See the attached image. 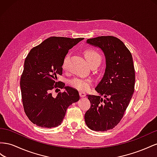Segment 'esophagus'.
I'll use <instances>...</instances> for the list:
<instances>
[{
  "mask_svg": "<svg viewBox=\"0 0 157 157\" xmlns=\"http://www.w3.org/2000/svg\"><path fill=\"white\" fill-rule=\"evenodd\" d=\"M79 93V96L81 97H86V93L82 92V91H80Z\"/></svg>",
  "mask_w": 157,
  "mask_h": 157,
  "instance_id": "esophagus-1",
  "label": "esophagus"
}]
</instances>
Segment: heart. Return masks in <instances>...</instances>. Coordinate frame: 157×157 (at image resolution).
<instances>
[{"label":"heart","mask_w":157,"mask_h":157,"mask_svg":"<svg viewBox=\"0 0 157 157\" xmlns=\"http://www.w3.org/2000/svg\"><path fill=\"white\" fill-rule=\"evenodd\" d=\"M85 57L90 64L92 62L97 60H101V56L96 51L92 48H89L85 51ZM66 59H65L62 63V68H65L66 66ZM70 84L74 87L79 89L80 91H86L91 86V80L89 79L82 78H74L70 81Z\"/></svg>","instance_id":"b5f03b06"}]
</instances>
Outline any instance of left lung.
<instances>
[{"label": "left lung", "mask_w": 157, "mask_h": 157, "mask_svg": "<svg viewBox=\"0 0 157 157\" xmlns=\"http://www.w3.org/2000/svg\"><path fill=\"white\" fill-rule=\"evenodd\" d=\"M86 43L101 49L106 68L95 88L99 95H87L91 107L85 114V122L93 131L105 132L120 122L132 97L135 86L133 59L124 43L115 37H97Z\"/></svg>", "instance_id": "left-lung-1"}]
</instances>
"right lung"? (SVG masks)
Returning <instances> with one entry per match:
<instances>
[{
	"mask_svg": "<svg viewBox=\"0 0 157 157\" xmlns=\"http://www.w3.org/2000/svg\"><path fill=\"white\" fill-rule=\"evenodd\" d=\"M83 38L51 37L29 51L24 62L20 87L25 114L37 126L47 128L60 126L68 107L79 101L76 89L57 82L62 74V63L68 51ZM64 88L56 98L53 88Z\"/></svg>",
	"mask_w": 157,
	"mask_h": 157,
	"instance_id": "right-lung-1",
	"label": "right lung"
}]
</instances>
